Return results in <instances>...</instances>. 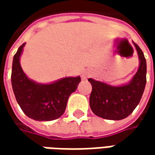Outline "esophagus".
I'll list each match as a JSON object with an SVG mask.
<instances>
[{
  "label": "esophagus",
  "mask_w": 155,
  "mask_h": 155,
  "mask_svg": "<svg viewBox=\"0 0 155 155\" xmlns=\"http://www.w3.org/2000/svg\"><path fill=\"white\" fill-rule=\"evenodd\" d=\"M90 76V73H89V71H86V70H84L83 71H82V73H81V78H82V79L83 80H86L87 78Z\"/></svg>",
  "instance_id": "esophagus-1"
}]
</instances>
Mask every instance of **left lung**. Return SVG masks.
Segmentation results:
<instances>
[{"label":"left lung","instance_id":"1","mask_svg":"<svg viewBox=\"0 0 155 155\" xmlns=\"http://www.w3.org/2000/svg\"><path fill=\"white\" fill-rule=\"evenodd\" d=\"M139 58V67L127 84L111 85L89 78L92 91L90 106L96 116L108 120H122L128 116L140 103L146 86L147 62L140 48L133 42Z\"/></svg>","mask_w":155,"mask_h":155}]
</instances>
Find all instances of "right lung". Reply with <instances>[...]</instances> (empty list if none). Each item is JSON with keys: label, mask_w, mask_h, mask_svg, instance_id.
I'll return each mask as SVG.
<instances>
[{"label": "right lung", "mask_w": 155, "mask_h": 155, "mask_svg": "<svg viewBox=\"0 0 155 155\" xmlns=\"http://www.w3.org/2000/svg\"><path fill=\"white\" fill-rule=\"evenodd\" d=\"M25 45L19 47L13 59L11 82L16 101L31 119L39 122L58 119L64 114L69 97L77 90L80 77L63 78L47 84L30 79L20 61Z\"/></svg>", "instance_id": "add662e5"}]
</instances>
